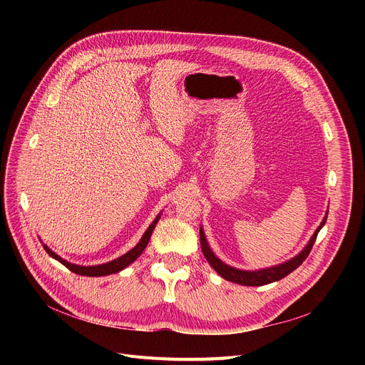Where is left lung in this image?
<instances>
[{
  "label": "left lung",
  "mask_w": 365,
  "mask_h": 365,
  "mask_svg": "<svg viewBox=\"0 0 365 365\" xmlns=\"http://www.w3.org/2000/svg\"><path fill=\"white\" fill-rule=\"evenodd\" d=\"M329 215V212H327ZM325 220H327V216H325L321 222V225L317 227L315 234L312 235L311 241L306 244V247L303 250L293 257L292 260L281 263L278 266H272V267H266V269H260V271H242V269H237V267L229 266L226 263H223L213 252L212 248L208 247V242L205 240V234L202 231V227H200V241H201V250L204 257L207 259V262L212 264L213 269L226 281H232L235 284H241V285H252V287H257V285H264V284H271L274 281H278L284 277H287L289 274H292L294 269L303 263V260L309 256L312 245L317 240L318 232L321 231V227L325 225Z\"/></svg>",
  "instance_id": "left-lung-1"
}]
</instances>
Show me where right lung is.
Wrapping results in <instances>:
<instances>
[{
  "label": "right lung",
  "mask_w": 365,
  "mask_h": 365,
  "mask_svg": "<svg viewBox=\"0 0 365 365\" xmlns=\"http://www.w3.org/2000/svg\"><path fill=\"white\" fill-rule=\"evenodd\" d=\"M160 217H161V215H158L155 219H153V222L149 225V227L146 229L143 237H142V240L138 242L136 247H133L128 253L123 255L121 257L115 259V260H110V262L103 263V264H94V266L73 264V263L66 262V260L62 259L61 256H57L54 252L50 250V248H48L46 244H43V247H44V250H46L53 259H56L57 262H61L63 266L68 267L69 271H72V272H75V274H78V275H84V277H105V275H110V274H117V272L123 271L124 267H127L130 263H133L134 260H136V259L143 253V250L146 248V245H148V242H149V240H150V235H152V232H153V229H155V225L158 223Z\"/></svg>",
  "instance_id": "add662e5"
}]
</instances>
